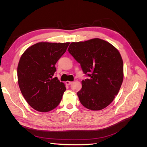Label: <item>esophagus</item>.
<instances>
[{
	"mask_svg": "<svg viewBox=\"0 0 147 147\" xmlns=\"http://www.w3.org/2000/svg\"><path fill=\"white\" fill-rule=\"evenodd\" d=\"M72 83V82H69V81L65 82V84H67V85H70V84H71Z\"/></svg>",
	"mask_w": 147,
	"mask_h": 147,
	"instance_id": "esophagus-1",
	"label": "esophagus"
}]
</instances>
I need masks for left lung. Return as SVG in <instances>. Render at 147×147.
<instances>
[{"label":"left lung","instance_id":"left-lung-1","mask_svg":"<svg viewBox=\"0 0 147 147\" xmlns=\"http://www.w3.org/2000/svg\"><path fill=\"white\" fill-rule=\"evenodd\" d=\"M68 51L88 78L82 80L77 92L81 104L88 109L100 110L110 105L123 80V62L117 49L98 38L72 42Z\"/></svg>","mask_w":147,"mask_h":147}]
</instances>
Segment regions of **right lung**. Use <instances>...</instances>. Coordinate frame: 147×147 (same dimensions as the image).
Masks as SVG:
<instances>
[{
	"instance_id": "obj_1",
	"label": "right lung",
	"mask_w": 147,
	"mask_h": 147,
	"mask_svg": "<svg viewBox=\"0 0 147 147\" xmlns=\"http://www.w3.org/2000/svg\"><path fill=\"white\" fill-rule=\"evenodd\" d=\"M69 42H39L22 55L17 69L18 84L29 105L38 112H47L59 105L66 90L57 77L55 64L66 51Z\"/></svg>"
}]
</instances>
